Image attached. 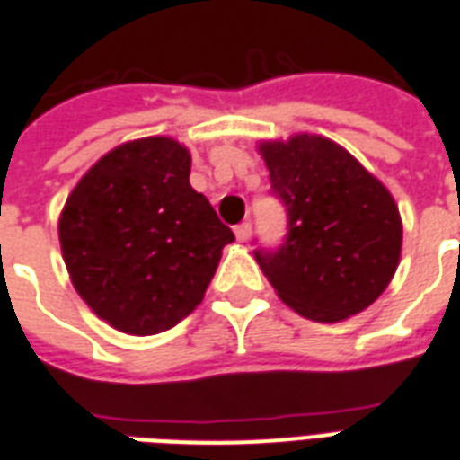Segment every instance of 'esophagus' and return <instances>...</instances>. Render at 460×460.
Listing matches in <instances>:
<instances>
[{
    "mask_svg": "<svg viewBox=\"0 0 460 460\" xmlns=\"http://www.w3.org/2000/svg\"><path fill=\"white\" fill-rule=\"evenodd\" d=\"M234 231H236L238 241H248V238H251V234H252V224L251 222H241Z\"/></svg>",
    "mask_w": 460,
    "mask_h": 460,
    "instance_id": "34e87169",
    "label": "esophagus"
}]
</instances>
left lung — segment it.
<instances>
[{
    "label": "left lung",
    "instance_id": "left-lung-1",
    "mask_svg": "<svg viewBox=\"0 0 460 460\" xmlns=\"http://www.w3.org/2000/svg\"><path fill=\"white\" fill-rule=\"evenodd\" d=\"M272 195L287 209L279 245L255 248L277 294L314 322H339L375 303L401 255L396 202L343 147L320 136L260 147Z\"/></svg>",
    "mask_w": 460,
    "mask_h": 460
}]
</instances>
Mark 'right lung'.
Instances as JSON below:
<instances>
[{
    "instance_id": "right-lung-1",
    "label": "right lung",
    "mask_w": 460,
    "mask_h": 460,
    "mask_svg": "<svg viewBox=\"0 0 460 460\" xmlns=\"http://www.w3.org/2000/svg\"><path fill=\"white\" fill-rule=\"evenodd\" d=\"M188 173L190 155L176 140H133L104 155L61 212L75 291L126 334H159L193 313L234 241Z\"/></svg>"
}]
</instances>
